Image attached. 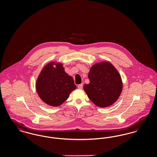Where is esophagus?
<instances>
[{
	"label": "esophagus",
	"mask_w": 157,
	"mask_h": 157,
	"mask_svg": "<svg viewBox=\"0 0 157 157\" xmlns=\"http://www.w3.org/2000/svg\"><path fill=\"white\" fill-rule=\"evenodd\" d=\"M78 89H79V90H82V88H83V84L81 83V84H80V85H78Z\"/></svg>",
	"instance_id": "34e87169"
}]
</instances>
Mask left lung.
<instances>
[{
  "label": "left lung",
  "mask_w": 157,
  "mask_h": 157,
  "mask_svg": "<svg viewBox=\"0 0 157 157\" xmlns=\"http://www.w3.org/2000/svg\"><path fill=\"white\" fill-rule=\"evenodd\" d=\"M90 83L83 85V90L90 100L98 107L112 105L119 98L123 83L120 73L109 62L94 64L88 74Z\"/></svg>",
  "instance_id": "obj_1"
}]
</instances>
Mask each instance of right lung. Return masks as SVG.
Here are the masks:
<instances>
[{"label": "right lung", "instance_id": "add662e5", "mask_svg": "<svg viewBox=\"0 0 157 157\" xmlns=\"http://www.w3.org/2000/svg\"><path fill=\"white\" fill-rule=\"evenodd\" d=\"M73 78L60 62H51L42 69L36 82V90L45 104L52 106L62 104L76 90Z\"/></svg>", "mask_w": 157, "mask_h": 157}]
</instances>
